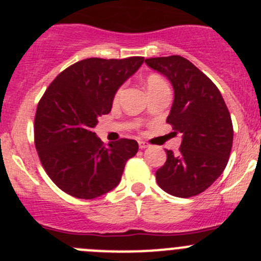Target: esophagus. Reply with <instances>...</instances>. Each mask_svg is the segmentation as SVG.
I'll return each mask as SVG.
<instances>
[{
	"mask_svg": "<svg viewBox=\"0 0 261 261\" xmlns=\"http://www.w3.org/2000/svg\"><path fill=\"white\" fill-rule=\"evenodd\" d=\"M138 144H139V148H142V149H143V148H147V147L149 146V144L147 143V142H143V141H139V142H138Z\"/></svg>",
	"mask_w": 261,
	"mask_h": 261,
	"instance_id": "1",
	"label": "esophagus"
}]
</instances>
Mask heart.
I'll return each mask as SVG.
<instances>
[{"mask_svg": "<svg viewBox=\"0 0 261 261\" xmlns=\"http://www.w3.org/2000/svg\"><path fill=\"white\" fill-rule=\"evenodd\" d=\"M146 86L148 90H153L157 89V87H162V86H167V84L165 82V80L162 77L157 76V74H149L147 77V81H146ZM120 94H122V87L115 92L114 95V101H118L120 97Z\"/></svg>", "mask_w": 261, "mask_h": 261, "instance_id": "heart-1", "label": "heart"}]
</instances>
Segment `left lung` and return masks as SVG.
Listing matches in <instances>:
<instances>
[{"mask_svg": "<svg viewBox=\"0 0 261 261\" xmlns=\"http://www.w3.org/2000/svg\"><path fill=\"white\" fill-rule=\"evenodd\" d=\"M146 63L171 82L175 97L166 122L175 133H182L179 153L166 149L157 184L174 197H194L226 169L233 141L231 115L217 86L187 58L156 57Z\"/></svg>", "mask_w": 261, "mask_h": 261, "instance_id": "1", "label": "left lung"}]
</instances>
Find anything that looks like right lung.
Segmentation results:
<instances>
[{
	"instance_id": "add662e5",
	"label": "right lung",
	"mask_w": 261,
	"mask_h": 261,
	"mask_svg": "<svg viewBox=\"0 0 261 261\" xmlns=\"http://www.w3.org/2000/svg\"><path fill=\"white\" fill-rule=\"evenodd\" d=\"M143 61V57L82 59L62 71L38 102V156L51 181L67 194L80 199L107 194L136 156L134 139L120 138L105 146L92 128L109 114L117 90Z\"/></svg>"
}]
</instances>
